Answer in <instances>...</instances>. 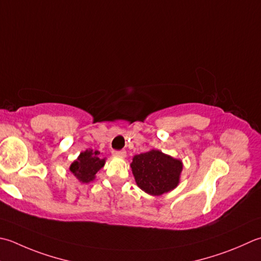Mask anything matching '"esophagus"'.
I'll return each instance as SVG.
<instances>
[{
  "label": "esophagus",
  "instance_id": "1",
  "mask_svg": "<svg viewBox=\"0 0 261 261\" xmlns=\"http://www.w3.org/2000/svg\"><path fill=\"white\" fill-rule=\"evenodd\" d=\"M112 152H113L114 156H117V157H125L126 155L125 150H113Z\"/></svg>",
  "mask_w": 261,
  "mask_h": 261
}]
</instances>
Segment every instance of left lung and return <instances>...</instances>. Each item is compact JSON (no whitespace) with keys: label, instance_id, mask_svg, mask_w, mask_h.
<instances>
[{"label":"left lung","instance_id":"8db88e82","mask_svg":"<svg viewBox=\"0 0 261 261\" xmlns=\"http://www.w3.org/2000/svg\"><path fill=\"white\" fill-rule=\"evenodd\" d=\"M182 167L181 161L154 149L136 155L131 163L138 187L152 196L173 190L177 186Z\"/></svg>","mask_w":261,"mask_h":261}]
</instances>
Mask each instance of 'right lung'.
<instances>
[{"mask_svg": "<svg viewBox=\"0 0 261 261\" xmlns=\"http://www.w3.org/2000/svg\"><path fill=\"white\" fill-rule=\"evenodd\" d=\"M99 151L86 150L81 152L78 160L70 166V171L83 183H88L95 178L96 173L105 164V160L98 157Z\"/></svg>", "mask_w": 261, "mask_h": 261, "instance_id": "1", "label": "right lung"}]
</instances>
